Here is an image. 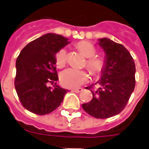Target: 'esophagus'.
Returning a JSON list of instances; mask_svg holds the SVG:
<instances>
[{
  "mask_svg": "<svg viewBox=\"0 0 149 149\" xmlns=\"http://www.w3.org/2000/svg\"><path fill=\"white\" fill-rule=\"evenodd\" d=\"M83 90L81 88H75V89H72V92H75V93H80V92H81V91Z\"/></svg>",
  "mask_w": 149,
  "mask_h": 149,
  "instance_id": "1",
  "label": "esophagus"
}]
</instances>
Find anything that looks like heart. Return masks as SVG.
<instances>
[{
  "instance_id": "1",
  "label": "heart",
  "mask_w": 149,
  "mask_h": 149,
  "mask_svg": "<svg viewBox=\"0 0 149 149\" xmlns=\"http://www.w3.org/2000/svg\"><path fill=\"white\" fill-rule=\"evenodd\" d=\"M77 48L86 60V68L90 72L91 74L97 77L103 71L105 62L104 59L94 56L96 54V49L88 41H81L77 44ZM56 65L57 68L65 67L67 61V53L65 49H62L56 53ZM89 80L88 72L81 70H76L73 68H68L61 72L60 76V81L63 86L66 88H77L87 83Z\"/></svg>"
}]
</instances>
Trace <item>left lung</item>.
Instances as JSON below:
<instances>
[{"label":"left lung","instance_id":"obj_1","mask_svg":"<svg viewBox=\"0 0 149 149\" xmlns=\"http://www.w3.org/2000/svg\"><path fill=\"white\" fill-rule=\"evenodd\" d=\"M98 45L105 52V65L97 82L100 88L92 91V86L87 87L93 99L82 108L95 118L105 119L119 114L126 106L136 84V66L130 52L120 44L101 38Z\"/></svg>","mask_w":149,"mask_h":149}]
</instances>
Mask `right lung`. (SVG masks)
<instances>
[{
    "instance_id": "right-lung-1",
    "label": "right lung",
    "mask_w": 149,
    "mask_h": 149,
    "mask_svg": "<svg viewBox=\"0 0 149 149\" xmlns=\"http://www.w3.org/2000/svg\"><path fill=\"white\" fill-rule=\"evenodd\" d=\"M69 44L68 38L47 33L29 43L17 58L15 88L24 109L37 115L57 109L68 90L56 84V53ZM50 83L53 87H49Z\"/></svg>"
}]
</instances>
